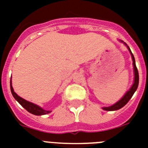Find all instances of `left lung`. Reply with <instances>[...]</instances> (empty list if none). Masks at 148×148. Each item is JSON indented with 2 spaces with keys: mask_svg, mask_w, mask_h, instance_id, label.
Listing matches in <instances>:
<instances>
[{
  "mask_svg": "<svg viewBox=\"0 0 148 148\" xmlns=\"http://www.w3.org/2000/svg\"><path fill=\"white\" fill-rule=\"evenodd\" d=\"M121 42H123L122 40H121ZM124 43V42H123ZM125 45L127 46V49H129L130 51V54H131L132 56V59H133V70H134V82H133V85L132 87H130V89L128 90L127 92L125 94V95L120 99L119 101L114 104L113 105L110 106V107H106V108H102L103 110L107 111H113V110H117L121 109V108H123L127 103L130 101V99H131L133 95L134 94V92H136V90H137V87L138 86V79H139V77H138V70H137V67L136 66V61H135V58H134V56H133V53H132L131 50H130V47L127 45L125 43H124Z\"/></svg>",
  "mask_w": 148,
  "mask_h": 148,
  "instance_id": "obj_1",
  "label": "left lung"
}]
</instances>
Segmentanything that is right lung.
<instances>
[{"instance_id": "1", "label": "right lung", "mask_w": 148, "mask_h": 148, "mask_svg": "<svg viewBox=\"0 0 148 148\" xmlns=\"http://www.w3.org/2000/svg\"><path fill=\"white\" fill-rule=\"evenodd\" d=\"M10 89H11V92L13 95V97L15 98V100H16L24 108V109L27 110L29 113H32V114L34 115H36V116H41V115H45L47 114V113H51V111L45 110H44L43 108L39 107V106L36 105V104H33V103L32 102H29L28 101L22 99V98L20 97L19 95H17L15 92V91H14V90H13V87L12 86L11 80H10Z\"/></svg>"}]
</instances>
